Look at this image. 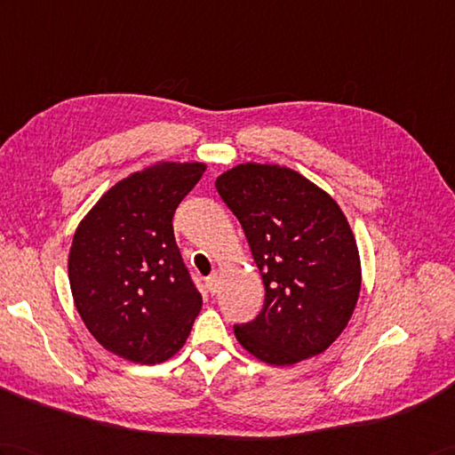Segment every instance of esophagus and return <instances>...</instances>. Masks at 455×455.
I'll return each mask as SVG.
<instances>
[{
    "mask_svg": "<svg viewBox=\"0 0 455 455\" xmlns=\"http://www.w3.org/2000/svg\"><path fill=\"white\" fill-rule=\"evenodd\" d=\"M217 283H219V271H213L211 275L207 277V287L211 292L217 291Z\"/></svg>",
    "mask_w": 455,
    "mask_h": 455,
    "instance_id": "obj_1",
    "label": "esophagus"
}]
</instances>
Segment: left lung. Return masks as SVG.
I'll use <instances>...</instances> for the list:
<instances>
[{"mask_svg": "<svg viewBox=\"0 0 455 455\" xmlns=\"http://www.w3.org/2000/svg\"><path fill=\"white\" fill-rule=\"evenodd\" d=\"M244 228L266 300L238 343L259 361L294 364L345 330L361 292V259L343 211L323 189L277 164H238L215 182Z\"/></svg>", "mask_w": 455, "mask_h": 455, "instance_id": "1", "label": "left lung"}]
</instances>
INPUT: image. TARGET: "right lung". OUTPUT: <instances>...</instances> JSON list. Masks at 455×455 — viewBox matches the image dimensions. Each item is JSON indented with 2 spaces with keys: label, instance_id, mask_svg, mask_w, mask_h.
Returning <instances> with one entry per match:
<instances>
[{
  "label": "right lung",
  "instance_id": "1",
  "mask_svg": "<svg viewBox=\"0 0 455 455\" xmlns=\"http://www.w3.org/2000/svg\"><path fill=\"white\" fill-rule=\"evenodd\" d=\"M205 164L158 163L110 188L69 250L77 312L104 348L158 364L186 343L202 294L176 244L172 217Z\"/></svg>",
  "mask_w": 455,
  "mask_h": 455
}]
</instances>
